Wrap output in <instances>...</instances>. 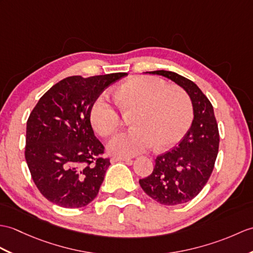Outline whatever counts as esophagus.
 I'll use <instances>...</instances> for the list:
<instances>
[{
  "instance_id": "esophagus-1",
  "label": "esophagus",
  "mask_w": 253,
  "mask_h": 253,
  "mask_svg": "<svg viewBox=\"0 0 253 253\" xmlns=\"http://www.w3.org/2000/svg\"><path fill=\"white\" fill-rule=\"evenodd\" d=\"M131 160L129 157H121V156H114L111 158V162L116 163V162H130Z\"/></svg>"
}]
</instances>
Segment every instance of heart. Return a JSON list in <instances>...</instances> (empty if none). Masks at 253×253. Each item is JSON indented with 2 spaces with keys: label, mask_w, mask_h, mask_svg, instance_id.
I'll use <instances>...</instances> for the list:
<instances>
[{
  "label": "heart",
  "mask_w": 253,
  "mask_h": 253,
  "mask_svg": "<svg viewBox=\"0 0 253 253\" xmlns=\"http://www.w3.org/2000/svg\"><path fill=\"white\" fill-rule=\"evenodd\" d=\"M116 102L130 117L133 128L116 134L109 141L110 153L132 156L156 146L167 149L177 144L189 130L193 107L189 95L177 86H168L152 76H136L117 89ZM92 128L108 137L121 126V114L107 93L96 98L90 107Z\"/></svg>",
  "instance_id": "heart-1"
}]
</instances>
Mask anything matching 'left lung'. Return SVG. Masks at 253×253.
Instances as JSON below:
<instances>
[{"instance_id": "left-lung-1", "label": "left lung", "mask_w": 253, "mask_h": 253, "mask_svg": "<svg viewBox=\"0 0 253 253\" xmlns=\"http://www.w3.org/2000/svg\"><path fill=\"white\" fill-rule=\"evenodd\" d=\"M146 73L171 80L192 101L194 119L189 131L175 148L156 157L149 177L139 180L151 198L165 206H175L192 201L209 180L219 151L218 124L212 104L192 81L165 70Z\"/></svg>"}]
</instances>
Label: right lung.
<instances>
[{
    "mask_svg": "<svg viewBox=\"0 0 253 253\" xmlns=\"http://www.w3.org/2000/svg\"><path fill=\"white\" fill-rule=\"evenodd\" d=\"M127 73L69 76L41 97L27 122L25 156L42 195L58 206L81 208L98 195L110 164L90 124L96 98Z\"/></svg>",
    "mask_w": 253,
    "mask_h": 253,
    "instance_id": "right-lung-1",
    "label": "right lung"
}]
</instances>
